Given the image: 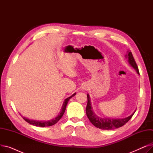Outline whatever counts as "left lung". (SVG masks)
I'll return each mask as SVG.
<instances>
[{"label":"left lung","instance_id":"obj_1","mask_svg":"<svg viewBox=\"0 0 153 153\" xmlns=\"http://www.w3.org/2000/svg\"><path fill=\"white\" fill-rule=\"evenodd\" d=\"M128 62L130 64V65L136 70L138 74H140L136 62L133 58L132 53L131 51L128 52V54L126 55ZM86 114L87 116L90 120V122L97 128H100L102 130H114L115 128H118L125 125L129 120L131 118L134 113L129 116L128 117L123 118V119H114V118H103L99 117L96 115L92 110L91 104L90 101V97L89 94H87V104L86 107Z\"/></svg>","mask_w":153,"mask_h":153}]
</instances>
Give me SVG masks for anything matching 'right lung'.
Wrapping results in <instances>:
<instances>
[{"label":"right lung","mask_w":153,"mask_h":153,"mask_svg":"<svg viewBox=\"0 0 153 153\" xmlns=\"http://www.w3.org/2000/svg\"><path fill=\"white\" fill-rule=\"evenodd\" d=\"M76 95V93H74L73 95H71V97L67 98L66 99H65V100H64V103H63V105L62 106V108H61V111L59 112V114L58 115V117H56L55 118L53 119V120H50V121H46V122H39V121H35V120H29V119H27L25 117H23V118L25 120V121L27 122H28V123L31 124V125H35V126H40V127H45V126H52L54 124H56V123H57L59 120L62 118V115H64V111H65L66 110V105L68 104V102L69 101V100L73 97V96H74Z\"/></svg>","instance_id":"obj_1"}]
</instances>
